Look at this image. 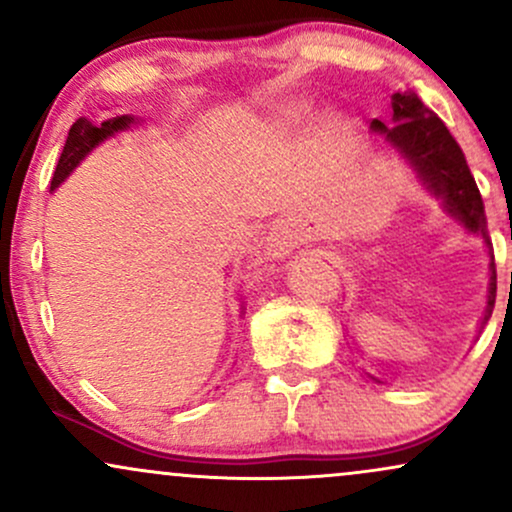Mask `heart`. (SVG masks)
<instances>
[{
    "mask_svg": "<svg viewBox=\"0 0 512 512\" xmlns=\"http://www.w3.org/2000/svg\"><path fill=\"white\" fill-rule=\"evenodd\" d=\"M298 115V110L293 108V105H286L284 110H281V117H296Z\"/></svg>",
    "mask_w": 512,
    "mask_h": 512,
    "instance_id": "1",
    "label": "heart"
}]
</instances>
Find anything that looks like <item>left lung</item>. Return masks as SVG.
I'll return each instance as SVG.
<instances>
[{
    "instance_id": "8db88e82",
    "label": "left lung",
    "mask_w": 512,
    "mask_h": 512,
    "mask_svg": "<svg viewBox=\"0 0 512 512\" xmlns=\"http://www.w3.org/2000/svg\"><path fill=\"white\" fill-rule=\"evenodd\" d=\"M370 132L383 134L385 144H390L414 168L421 187L428 195L440 199V207L452 221L460 223L462 231L484 238L491 257L489 303L484 313V320H489L493 303H496V264H493L489 231H486L484 202H481L479 187L469 173L460 144L455 142L443 120L433 110H428L414 91H397L392 96L390 125L373 120Z\"/></svg>"
}]
</instances>
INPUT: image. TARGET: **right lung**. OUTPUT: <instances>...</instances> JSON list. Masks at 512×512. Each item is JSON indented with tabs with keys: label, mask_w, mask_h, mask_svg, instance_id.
I'll return each mask as SVG.
<instances>
[{
	"label": "right lung",
	"mask_w": 512,
	"mask_h": 512,
	"mask_svg": "<svg viewBox=\"0 0 512 512\" xmlns=\"http://www.w3.org/2000/svg\"><path fill=\"white\" fill-rule=\"evenodd\" d=\"M134 122H137L134 120V115L110 117V120H103L101 125L91 122L88 117H79V120L72 125V129H69V137H67V142H64V149H62L60 161H57L55 175H52L50 192H55L57 187H60L62 182L74 173L76 166H79V163L84 161V158L91 154L93 149H96V146H101L105 139L115 137L117 132H125V129L134 125Z\"/></svg>",
	"instance_id": "right-lung-1"
}]
</instances>
